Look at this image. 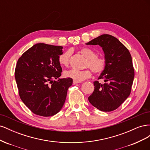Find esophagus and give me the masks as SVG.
<instances>
[{
    "label": "esophagus",
    "mask_w": 150,
    "mask_h": 150,
    "mask_svg": "<svg viewBox=\"0 0 150 150\" xmlns=\"http://www.w3.org/2000/svg\"><path fill=\"white\" fill-rule=\"evenodd\" d=\"M80 82H78V81H73V84H78V83H79Z\"/></svg>",
    "instance_id": "1"
}]
</instances>
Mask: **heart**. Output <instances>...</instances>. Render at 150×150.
<instances>
[{
	"instance_id": "b5f03b06",
	"label": "heart",
	"mask_w": 150,
	"mask_h": 150,
	"mask_svg": "<svg viewBox=\"0 0 150 150\" xmlns=\"http://www.w3.org/2000/svg\"><path fill=\"white\" fill-rule=\"evenodd\" d=\"M80 52L87 58L85 63V67H89L94 74H100L106 67V60L103 57L96 56V54L93 50L87 47H83ZM71 51L70 50L61 54L59 57V62L62 66L67 67L69 64ZM65 77L69 78L74 81L81 82L91 76V71L89 69L84 70L70 69L66 71L64 73Z\"/></svg>"
}]
</instances>
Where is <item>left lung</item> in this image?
<instances>
[{
  "label": "left lung",
  "instance_id": "1",
  "mask_svg": "<svg viewBox=\"0 0 150 150\" xmlns=\"http://www.w3.org/2000/svg\"><path fill=\"white\" fill-rule=\"evenodd\" d=\"M102 47L106 67L99 76L105 83L94 82V90L88 98L89 103L101 111H112L129 96L134 71L131 54L117 38L103 34L86 43Z\"/></svg>",
  "mask_w": 150,
  "mask_h": 150
}]
</instances>
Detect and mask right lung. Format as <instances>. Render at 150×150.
<instances>
[{"mask_svg": "<svg viewBox=\"0 0 150 150\" xmlns=\"http://www.w3.org/2000/svg\"><path fill=\"white\" fill-rule=\"evenodd\" d=\"M62 48L38 43L18 59L15 78L20 98L37 115L51 116L59 112L72 84V79L59 78L62 68L59 57Z\"/></svg>", "mask_w": 150, "mask_h": 150, "instance_id": "right-lung-1", "label": "right lung"}]
</instances>
